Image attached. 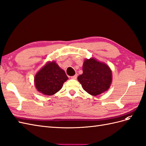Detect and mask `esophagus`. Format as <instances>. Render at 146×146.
Here are the masks:
<instances>
[{
	"instance_id": "1",
	"label": "esophagus",
	"mask_w": 146,
	"mask_h": 146,
	"mask_svg": "<svg viewBox=\"0 0 146 146\" xmlns=\"http://www.w3.org/2000/svg\"><path fill=\"white\" fill-rule=\"evenodd\" d=\"M77 76H78L77 74H75V75L71 76V78H72V79H73V80H76V78H77Z\"/></svg>"
}]
</instances>
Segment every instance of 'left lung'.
<instances>
[{
  "instance_id": "left-lung-1",
  "label": "left lung",
  "mask_w": 146,
  "mask_h": 146,
  "mask_svg": "<svg viewBox=\"0 0 146 146\" xmlns=\"http://www.w3.org/2000/svg\"><path fill=\"white\" fill-rule=\"evenodd\" d=\"M83 73L78 77L83 89L96 96L106 91L111 83V71L105 63L94 58L86 59L83 66Z\"/></svg>"
}]
</instances>
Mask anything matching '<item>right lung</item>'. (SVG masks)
I'll use <instances>...</instances> for the list:
<instances>
[{"instance_id":"add662e5","label":"right lung","mask_w":146,"mask_h":146,"mask_svg":"<svg viewBox=\"0 0 146 146\" xmlns=\"http://www.w3.org/2000/svg\"><path fill=\"white\" fill-rule=\"evenodd\" d=\"M68 79L65 72L54 62L48 63L41 68L35 78L36 89L43 94L52 96L60 90Z\"/></svg>"}]
</instances>
